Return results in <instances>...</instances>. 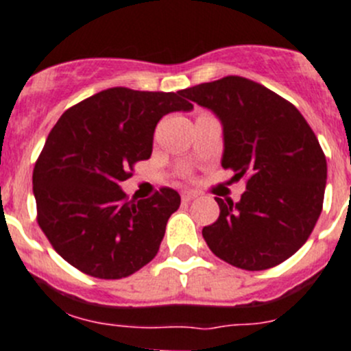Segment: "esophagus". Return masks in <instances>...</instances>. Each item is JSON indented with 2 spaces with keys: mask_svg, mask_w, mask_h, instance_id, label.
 <instances>
[{
  "mask_svg": "<svg viewBox=\"0 0 351 351\" xmlns=\"http://www.w3.org/2000/svg\"><path fill=\"white\" fill-rule=\"evenodd\" d=\"M195 197H197V194H195V192H192V191H186V192H183V194H182V201L183 202H191V201H194Z\"/></svg>",
  "mask_w": 351,
  "mask_h": 351,
  "instance_id": "esophagus-1",
  "label": "esophagus"
}]
</instances>
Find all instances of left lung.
<instances>
[{"label": "left lung", "instance_id": "left-lung-1", "mask_svg": "<svg viewBox=\"0 0 351 351\" xmlns=\"http://www.w3.org/2000/svg\"><path fill=\"white\" fill-rule=\"evenodd\" d=\"M213 110L223 126L221 166L245 176L241 201L216 197L220 216L202 228L209 250L242 270H267L293 256L312 234L327 180L320 143L300 110L241 76L178 91Z\"/></svg>", "mask_w": 351, "mask_h": 351}]
</instances>
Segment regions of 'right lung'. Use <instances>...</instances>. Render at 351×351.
<instances>
[{
  "label": "right lung",
  "mask_w": 351,
  "mask_h": 351,
  "mask_svg": "<svg viewBox=\"0 0 351 351\" xmlns=\"http://www.w3.org/2000/svg\"><path fill=\"white\" fill-rule=\"evenodd\" d=\"M192 107L180 93L117 86L62 114L36 160L32 192L39 227L67 263L123 279L156 256L178 192L162 186L133 202L119 183L150 157L160 117Z\"/></svg>",
  "instance_id": "right-lung-1"
}]
</instances>
